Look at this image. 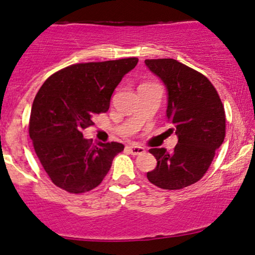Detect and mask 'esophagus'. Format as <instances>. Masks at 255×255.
<instances>
[{"label":"esophagus","instance_id":"obj_1","mask_svg":"<svg viewBox=\"0 0 255 255\" xmlns=\"http://www.w3.org/2000/svg\"><path fill=\"white\" fill-rule=\"evenodd\" d=\"M127 150L129 151V153L132 155H141V153L145 152V149L141 146H138V145H132V146H127Z\"/></svg>","mask_w":255,"mask_h":255}]
</instances>
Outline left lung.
Segmentation results:
<instances>
[{"label":"left lung","instance_id":"1","mask_svg":"<svg viewBox=\"0 0 255 255\" xmlns=\"http://www.w3.org/2000/svg\"><path fill=\"white\" fill-rule=\"evenodd\" d=\"M145 65L167 89V119L178 136L173 152L150 149L157 166L147 172L151 184L179 190L200 180L225 138V111L211 81L174 59H146Z\"/></svg>","mask_w":255,"mask_h":255}]
</instances>
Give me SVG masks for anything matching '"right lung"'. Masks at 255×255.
<instances>
[{
    "label": "right lung",
    "mask_w": 255,
    "mask_h": 255,
    "mask_svg": "<svg viewBox=\"0 0 255 255\" xmlns=\"http://www.w3.org/2000/svg\"><path fill=\"white\" fill-rule=\"evenodd\" d=\"M138 58L75 64L50 76L36 94L29 134L42 167L54 185L71 194L97 187L125 146L92 142L82 130L106 113L115 88Z\"/></svg>",
    "instance_id": "obj_1"
}]
</instances>
